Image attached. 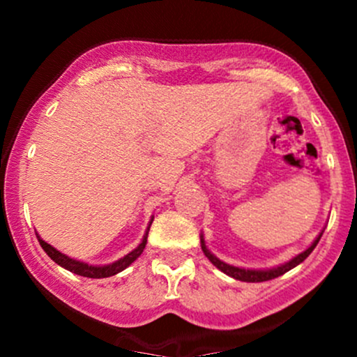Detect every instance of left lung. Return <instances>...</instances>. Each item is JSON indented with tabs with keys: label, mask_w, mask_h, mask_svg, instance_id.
Wrapping results in <instances>:
<instances>
[{
	"label": "left lung",
	"mask_w": 357,
	"mask_h": 357,
	"mask_svg": "<svg viewBox=\"0 0 357 357\" xmlns=\"http://www.w3.org/2000/svg\"><path fill=\"white\" fill-rule=\"evenodd\" d=\"M321 235H323V233H319V236L314 240V242L311 243V247L305 248V250L301 252L298 255H295V257L290 259L289 262H285V264H280V266H276V268H271V269H245V268H236V266L226 264V262H222L221 259L215 257L214 254H211V250H208L207 245H205L204 235H200V243H202V250H204L205 257H207L208 261H211L212 264L215 266V268L221 269L225 275L231 276V278H235V280H240V282L259 283V282H268V280L278 278V276L285 275L287 271H290V269H294L295 266L301 264V262L304 261V259L307 257V255L311 254L312 250H314V247L318 245Z\"/></svg>",
	"instance_id": "left-lung-1"
}]
</instances>
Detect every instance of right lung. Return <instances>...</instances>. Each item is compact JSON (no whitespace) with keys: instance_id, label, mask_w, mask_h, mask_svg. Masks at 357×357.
Listing matches in <instances>:
<instances>
[{"instance_id":"add662e5","label":"right lung","mask_w":357,"mask_h":357,"mask_svg":"<svg viewBox=\"0 0 357 357\" xmlns=\"http://www.w3.org/2000/svg\"><path fill=\"white\" fill-rule=\"evenodd\" d=\"M152 221H153V218H152ZM152 221H150L149 228H146V233H145V236H143L142 243H139L135 250L129 252L128 255H124V257H121L119 261L112 262V264H107V266H91V264H88V262L75 261V259L68 257V255L56 250L55 247H52L50 243H46L43 238H39V235H36V236H38L39 245H41L43 250L50 255V259H53V261H55L59 266H62V268H66V269H68V271L75 273V275H79V276H86V278H109V276H114V275H117V273L124 271L129 264H132V262H135L136 259L142 255L143 248H145V245H146V238H149V231H150V226H152Z\"/></svg>"}]
</instances>
